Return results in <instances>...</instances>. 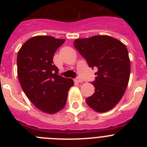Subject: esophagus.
<instances>
[{
  "label": "esophagus",
  "mask_w": 147,
  "mask_h": 147,
  "mask_svg": "<svg viewBox=\"0 0 147 147\" xmlns=\"http://www.w3.org/2000/svg\"><path fill=\"white\" fill-rule=\"evenodd\" d=\"M75 81L76 82H83V80H82L81 78H80V77H77V78H76V79H75Z\"/></svg>",
  "instance_id": "obj_1"
}]
</instances>
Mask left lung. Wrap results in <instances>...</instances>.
Here are the masks:
<instances>
[{"mask_svg": "<svg viewBox=\"0 0 147 147\" xmlns=\"http://www.w3.org/2000/svg\"><path fill=\"white\" fill-rule=\"evenodd\" d=\"M89 67L98 70L92 84L95 93L86 98L90 107L103 113L113 108L124 94L130 75V61L127 47L117 39L96 35L74 42Z\"/></svg>", "mask_w": 147, "mask_h": 147, "instance_id": "1", "label": "left lung"}]
</instances>
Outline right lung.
Instances as JSON below:
<instances>
[{
	"label": "right lung",
	"mask_w": 147,
	"mask_h": 147,
	"mask_svg": "<svg viewBox=\"0 0 147 147\" xmlns=\"http://www.w3.org/2000/svg\"><path fill=\"white\" fill-rule=\"evenodd\" d=\"M65 40L36 36L22 45L17 57L18 76L23 92L35 107L46 113L65 107L67 92L74 85L69 78L59 76L54 64L55 51Z\"/></svg>",
	"instance_id": "right-lung-1"
}]
</instances>
